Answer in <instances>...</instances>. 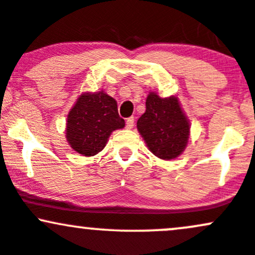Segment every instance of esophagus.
<instances>
[{"label":"esophagus","mask_w":255,"mask_h":255,"mask_svg":"<svg viewBox=\"0 0 255 255\" xmlns=\"http://www.w3.org/2000/svg\"><path fill=\"white\" fill-rule=\"evenodd\" d=\"M134 127V117H129V119H127V121H126V128L127 129H132Z\"/></svg>","instance_id":"1"}]
</instances>
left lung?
I'll return each instance as SVG.
<instances>
[{"instance_id":"left-lung-1","label":"left lung","mask_w":255,"mask_h":255,"mask_svg":"<svg viewBox=\"0 0 255 255\" xmlns=\"http://www.w3.org/2000/svg\"><path fill=\"white\" fill-rule=\"evenodd\" d=\"M136 128L147 149L164 161L180 156L189 142L190 121L175 96L161 98L150 92Z\"/></svg>"}]
</instances>
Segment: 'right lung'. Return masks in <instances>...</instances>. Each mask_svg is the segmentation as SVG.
<instances>
[{"label": "right lung", "mask_w": 255, "mask_h": 255, "mask_svg": "<svg viewBox=\"0 0 255 255\" xmlns=\"http://www.w3.org/2000/svg\"><path fill=\"white\" fill-rule=\"evenodd\" d=\"M125 127L119 116L117 102L104 91L82 93L70 109L65 136L72 150L91 157L105 147L109 136Z\"/></svg>", "instance_id": "add662e5"}]
</instances>
